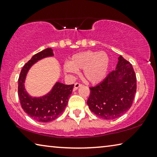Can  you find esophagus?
Wrapping results in <instances>:
<instances>
[{
  "instance_id": "1",
  "label": "esophagus",
  "mask_w": 157,
  "mask_h": 157,
  "mask_svg": "<svg viewBox=\"0 0 157 157\" xmlns=\"http://www.w3.org/2000/svg\"><path fill=\"white\" fill-rule=\"evenodd\" d=\"M81 86H82V84L79 83H76L74 84V90H76L79 87H81Z\"/></svg>"
}]
</instances>
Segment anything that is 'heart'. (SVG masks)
Returning <instances> with one entry per match:
<instances>
[{
  "label": "heart",
  "instance_id": "b5f03b06",
  "mask_svg": "<svg viewBox=\"0 0 157 157\" xmlns=\"http://www.w3.org/2000/svg\"><path fill=\"white\" fill-rule=\"evenodd\" d=\"M110 57L105 52L84 51L72 56L70 62L63 65L67 74H76L83 69V76L88 82L95 84L105 78L110 67Z\"/></svg>",
  "mask_w": 157,
  "mask_h": 157
}]
</instances>
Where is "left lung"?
<instances>
[{
    "instance_id": "obj_1",
    "label": "left lung",
    "mask_w": 157,
    "mask_h": 157,
    "mask_svg": "<svg viewBox=\"0 0 157 157\" xmlns=\"http://www.w3.org/2000/svg\"><path fill=\"white\" fill-rule=\"evenodd\" d=\"M90 90L87 104L94 114L105 120L120 117L131 108L137 90L132 66L120 56L114 71Z\"/></svg>"
}]
</instances>
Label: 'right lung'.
Here are the masks:
<instances>
[{"label": "right lung", "mask_w": 157, "mask_h": 157, "mask_svg": "<svg viewBox=\"0 0 157 157\" xmlns=\"http://www.w3.org/2000/svg\"><path fill=\"white\" fill-rule=\"evenodd\" d=\"M53 56L54 52L51 48H47L35 54L22 67L18 79V96L22 108L31 118L41 122H51L62 114L74 88V84L65 85L56 82L50 91L43 96H31L26 91L25 82L32 66L42 59Z\"/></svg>", "instance_id": "obj_1"}]
</instances>
